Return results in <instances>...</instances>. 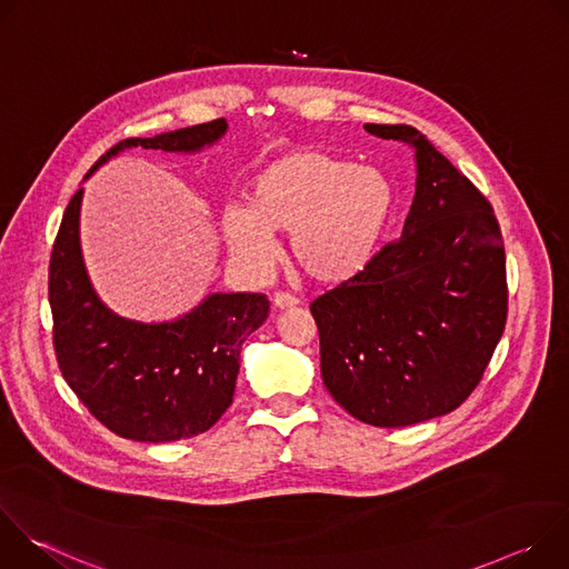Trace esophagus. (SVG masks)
Masks as SVG:
<instances>
[{"mask_svg": "<svg viewBox=\"0 0 569 569\" xmlns=\"http://www.w3.org/2000/svg\"><path fill=\"white\" fill-rule=\"evenodd\" d=\"M272 303H274V308H277V310H288V308H295L299 301H297L295 297L286 295V292H277V295H274V299H272Z\"/></svg>", "mask_w": 569, "mask_h": 569, "instance_id": "1", "label": "esophagus"}]
</instances>
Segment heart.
<instances>
[{"mask_svg":"<svg viewBox=\"0 0 569 569\" xmlns=\"http://www.w3.org/2000/svg\"><path fill=\"white\" fill-rule=\"evenodd\" d=\"M393 207L391 182L321 148H297L252 180L248 207L220 213L227 248L254 268L274 257L272 233H290V259L315 283H342L376 254Z\"/></svg>","mask_w":569,"mask_h":569,"instance_id":"b5f03b06","label":"heart"}]
</instances>
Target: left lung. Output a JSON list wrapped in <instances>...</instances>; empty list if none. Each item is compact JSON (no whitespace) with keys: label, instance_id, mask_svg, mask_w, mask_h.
<instances>
[{"label":"left lung","instance_id":"1","mask_svg":"<svg viewBox=\"0 0 569 569\" xmlns=\"http://www.w3.org/2000/svg\"><path fill=\"white\" fill-rule=\"evenodd\" d=\"M365 130L415 150V202L402 233L310 312L329 393L362 423L405 428L457 410L479 385L507 323V257L491 202L426 134Z\"/></svg>","mask_w":569,"mask_h":569}]
</instances>
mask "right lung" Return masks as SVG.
Listing matches in <instances>:
<instances>
[{
	"instance_id": "1",
	"label": "right lung",
	"mask_w": 569,
	"mask_h": 569,
	"mask_svg": "<svg viewBox=\"0 0 569 569\" xmlns=\"http://www.w3.org/2000/svg\"><path fill=\"white\" fill-rule=\"evenodd\" d=\"M224 132L227 121L216 119L123 139L90 173L126 148L196 152ZM80 200L83 189L64 209L49 261L53 349L62 378L92 417L123 439L167 443L207 432L233 400L240 349L268 319V297L216 292L180 319L161 323L114 315L94 292L80 254Z\"/></svg>"
}]
</instances>
